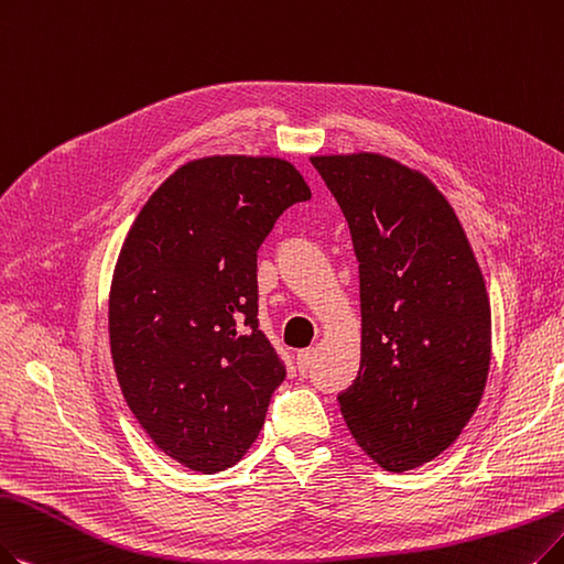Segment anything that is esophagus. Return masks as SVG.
Wrapping results in <instances>:
<instances>
[{"label":"esophagus","mask_w":564,"mask_h":564,"mask_svg":"<svg viewBox=\"0 0 564 564\" xmlns=\"http://www.w3.org/2000/svg\"><path fill=\"white\" fill-rule=\"evenodd\" d=\"M314 364V349H301L299 356H296V366H299V372H307Z\"/></svg>","instance_id":"34e87169"}]
</instances>
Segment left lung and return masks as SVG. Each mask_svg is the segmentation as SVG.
Listing matches in <instances>:
<instances>
[{"label":"left lung","instance_id":"8db88e82","mask_svg":"<svg viewBox=\"0 0 564 564\" xmlns=\"http://www.w3.org/2000/svg\"><path fill=\"white\" fill-rule=\"evenodd\" d=\"M347 217L360 280V370L337 395L356 444L389 471L452 446L490 366L481 268L444 194L384 154L312 156Z\"/></svg>","mask_w":564,"mask_h":564}]
</instances>
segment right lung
<instances>
[{
    "label": "right lung",
    "instance_id": "right-lung-1",
    "mask_svg": "<svg viewBox=\"0 0 564 564\" xmlns=\"http://www.w3.org/2000/svg\"><path fill=\"white\" fill-rule=\"evenodd\" d=\"M312 192L278 156L169 175L124 238L108 299L112 366L148 437L194 471L236 465L286 370L259 330L257 252Z\"/></svg>",
    "mask_w": 564,
    "mask_h": 564
}]
</instances>
